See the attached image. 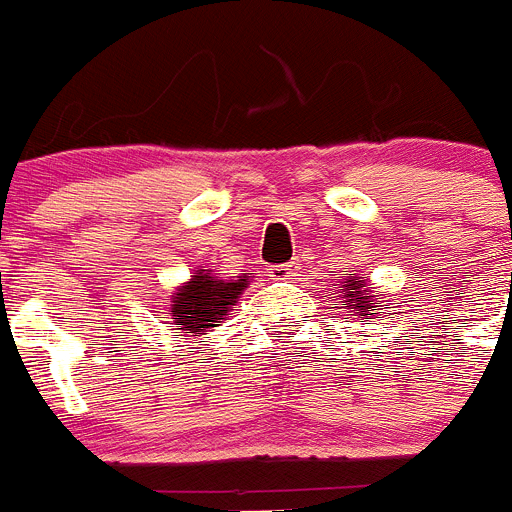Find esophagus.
<instances>
[{"label": "esophagus", "mask_w": 512, "mask_h": 512, "mask_svg": "<svg viewBox=\"0 0 512 512\" xmlns=\"http://www.w3.org/2000/svg\"><path fill=\"white\" fill-rule=\"evenodd\" d=\"M298 270H301V265H298L296 260L285 262V265H273V267H270V278H273V280H290V278H296Z\"/></svg>", "instance_id": "obj_1"}]
</instances>
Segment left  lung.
I'll return each mask as SVG.
<instances>
[{"instance_id": "obj_1", "label": "left lung", "mask_w": 512, "mask_h": 512, "mask_svg": "<svg viewBox=\"0 0 512 512\" xmlns=\"http://www.w3.org/2000/svg\"><path fill=\"white\" fill-rule=\"evenodd\" d=\"M334 308H344L349 319H382L375 290H370V278H359L357 273L342 278Z\"/></svg>"}]
</instances>
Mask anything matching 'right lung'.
<instances>
[{
  "mask_svg": "<svg viewBox=\"0 0 512 512\" xmlns=\"http://www.w3.org/2000/svg\"><path fill=\"white\" fill-rule=\"evenodd\" d=\"M252 278L255 273H239L237 278L224 280L211 270H196L170 296V316L178 326L176 336H199L222 326Z\"/></svg>",
  "mask_w": 512,
  "mask_h": 512,
  "instance_id": "1",
  "label": "right lung"
}]
</instances>
